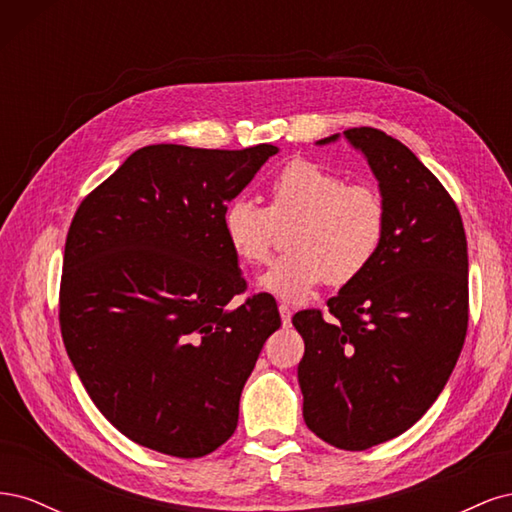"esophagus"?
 I'll return each mask as SVG.
<instances>
[{"mask_svg": "<svg viewBox=\"0 0 512 512\" xmlns=\"http://www.w3.org/2000/svg\"><path fill=\"white\" fill-rule=\"evenodd\" d=\"M280 314H282V322L284 324H290V318H292V307L288 303H280Z\"/></svg>", "mask_w": 512, "mask_h": 512, "instance_id": "esophagus-1", "label": "esophagus"}]
</instances>
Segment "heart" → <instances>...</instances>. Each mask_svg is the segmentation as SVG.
<instances>
[{"label":"heart","mask_w":512,"mask_h":512,"mask_svg":"<svg viewBox=\"0 0 512 512\" xmlns=\"http://www.w3.org/2000/svg\"><path fill=\"white\" fill-rule=\"evenodd\" d=\"M294 222L292 254L277 258L258 286L286 301H303L320 284H348L382 250L389 209L367 183L312 160H292L269 183V205L235 198L224 207V239L247 265H262L273 250L277 224Z\"/></svg>","instance_id":"b5f03b06"}]
</instances>
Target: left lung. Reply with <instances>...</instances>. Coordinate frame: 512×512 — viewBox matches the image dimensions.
Here are the masks:
<instances>
[{
  "label": "left lung",
  "mask_w": 512,
  "mask_h": 512,
  "mask_svg": "<svg viewBox=\"0 0 512 512\" xmlns=\"http://www.w3.org/2000/svg\"><path fill=\"white\" fill-rule=\"evenodd\" d=\"M374 170L389 228L371 267L292 324L305 425L344 451L397 438L442 393L468 331V241L455 200L397 138L350 128ZM339 134L318 145L337 141Z\"/></svg>",
  "instance_id": "obj_1"
}]
</instances>
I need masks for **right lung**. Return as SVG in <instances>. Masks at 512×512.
Listing matches in <instances>:
<instances>
[{
    "mask_svg": "<svg viewBox=\"0 0 512 512\" xmlns=\"http://www.w3.org/2000/svg\"><path fill=\"white\" fill-rule=\"evenodd\" d=\"M277 147L149 145L87 194L70 224L59 327L98 410L164 455L213 453L280 329L267 292L243 294L222 213Z\"/></svg>",
    "mask_w": 512,
    "mask_h": 512,
    "instance_id": "obj_1",
    "label": "right lung"
}]
</instances>
